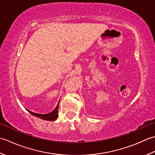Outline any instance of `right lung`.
<instances>
[{
	"label": "right lung",
	"instance_id": "obj_1",
	"mask_svg": "<svg viewBox=\"0 0 155 155\" xmlns=\"http://www.w3.org/2000/svg\"><path fill=\"white\" fill-rule=\"evenodd\" d=\"M59 101L57 105L56 108L53 110L51 112L46 114H37V113H35L31 111H29V110H27V111H29V112L32 114L33 116H36V117H38L39 118H41L43 120H49V121H53L56 120L58 118V108H59Z\"/></svg>",
	"mask_w": 155,
	"mask_h": 155
}]
</instances>
